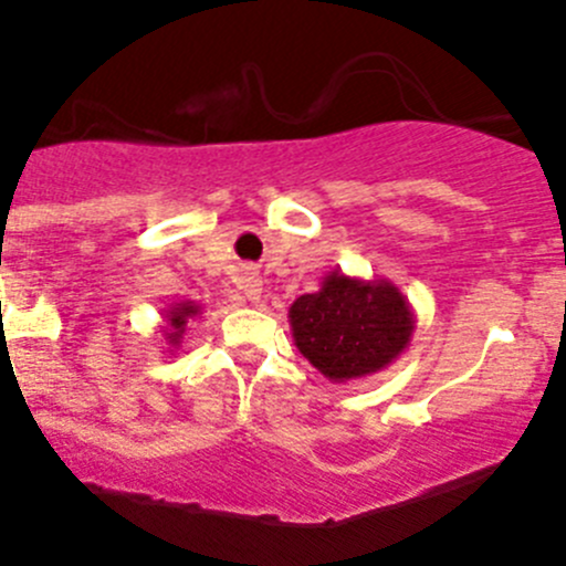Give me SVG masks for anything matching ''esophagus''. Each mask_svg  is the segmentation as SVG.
I'll return each mask as SVG.
<instances>
[{
	"instance_id": "esophagus-1",
	"label": "esophagus",
	"mask_w": 566,
	"mask_h": 566,
	"mask_svg": "<svg viewBox=\"0 0 566 566\" xmlns=\"http://www.w3.org/2000/svg\"><path fill=\"white\" fill-rule=\"evenodd\" d=\"M241 290L249 301H260V293H263V282H260L258 273H243Z\"/></svg>"
}]
</instances>
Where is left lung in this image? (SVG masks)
I'll use <instances>...</instances> for the list:
<instances>
[{"label":"left lung","mask_w":566,"mask_h":566,"mask_svg":"<svg viewBox=\"0 0 566 566\" xmlns=\"http://www.w3.org/2000/svg\"><path fill=\"white\" fill-rule=\"evenodd\" d=\"M290 328L301 355L333 382L382 371L407 349L415 314L390 282L333 271L317 293L290 306Z\"/></svg>","instance_id":"obj_1"}]
</instances>
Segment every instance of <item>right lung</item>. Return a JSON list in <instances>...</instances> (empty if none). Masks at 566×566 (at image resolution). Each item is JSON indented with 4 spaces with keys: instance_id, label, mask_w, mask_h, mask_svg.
Returning a JSON list of instances; mask_svg holds the SVG:
<instances>
[{
    "instance_id": "right-lung-1",
    "label": "right lung",
    "mask_w": 566,
    "mask_h": 566,
    "mask_svg": "<svg viewBox=\"0 0 566 566\" xmlns=\"http://www.w3.org/2000/svg\"><path fill=\"white\" fill-rule=\"evenodd\" d=\"M195 314H200V306L192 301L176 303V306L168 312V331H165V338H168L174 347H178L184 331H187V323L195 317Z\"/></svg>"
}]
</instances>
